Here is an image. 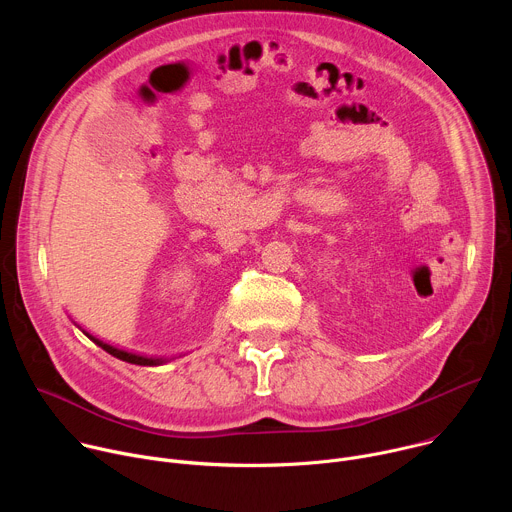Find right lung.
I'll return each instance as SVG.
<instances>
[{"label": "right lung", "instance_id": "1", "mask_svg": "<svg viewBox=\"0 0 512 512\" xmlns=\"http://www.w3.org/2000/svg\"><path fill=\"white\" fill-rule=\"evenodd\" d=\"M79 328H81V326H79ZM81 330H83V328H81ZM83 334H85L87 338H91V340H93L97 346H101L105 352H109L111 356H115V358H119V360H125V362H131V364H139V367H160V364L168 362V358L145 356V354L129 352V350H125V348H117V346H113V344H107V342H103L101 338H97V336L89 334L87 330H83Z\"/></svg>", "mask_w": 512, "mask_h": 512}]
</instances>
